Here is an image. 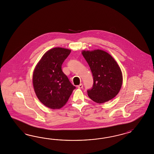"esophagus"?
I'll list each match as a JSON object with an SVG mask.
<instances>
[{
  "mask_svg": "<svg viewBox=\"0 0 154 154\" xmlns=\"http://www.w3.org/2000/svg\"><path fill=\"white\" fill-rule=\"evenodd\" d=\"M77 88H79V89H82L83 88V85H82V84H79V85L77 86Z\"/></svg>",
  "mask_w": 154,
  "mask_h": 154,
  "instance_id": "1",
  "label": "esophagus"
}]
</instances>
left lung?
Here are the masks:
<instances>
[{"label":"left lung","instance_id":"1","mask_svg":"<svg viewBox=\"0 0 154 154\" xmlns=\"http://www.w3.org/2000/svg\"><path fill=\"white\" fill-rule=\"evenodd\" d=\"M82 54L93 77V86L88 90L89 98L95 102L103 103L115 97L122 84V72L116 61L101 50L83 51Z\"/></svg>","mask_w":154,"mask_h":154}]
</instances>
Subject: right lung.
<instances>
[{
  "mask_svg": "<svg viewBox=\"0 0 154 154\" xmlns=\"http://www.w3.org/2000/svg\"><path fill=\"white\" fill-rule=\"evenodd\" d=\"M70 52L66 48H53L43 55L34 69V89L38 99L47 107H63L75 89L61 69Z\"/></svg>",
  "mask_w": 154,
  "mask_h": 154,
  "instance_id": "obj_1",
  "label": "right lung"
}]
</instances>
